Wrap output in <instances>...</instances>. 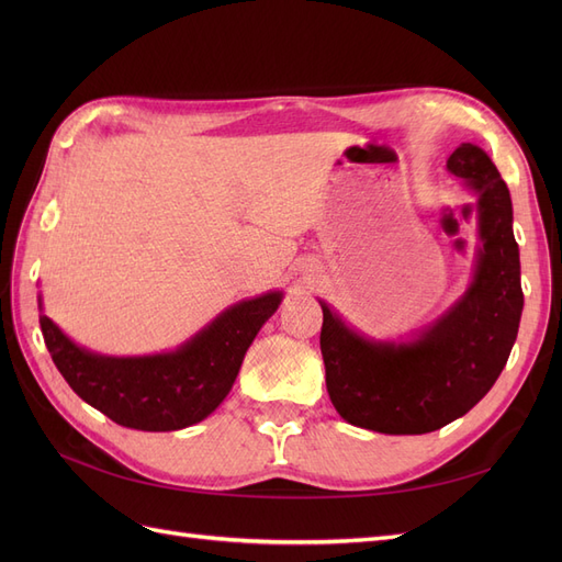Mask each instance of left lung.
Instances as JSON below:
<instances>
[{
  "mask_svg": "<svg viewBox=\"0 0 562 562\" xmlns=\"http://www.w3.org/2000/svg\"><path fill=\"white\" fill-rule=\"evenodd\" d=\"M481 203L479 271L448 316L415 345H375L351 333L326 304L321 353L335 411L380 434H429L467 415L504 370L522 312L512 196L481 147L462 143L448 159Z\"/></svg>",
  "mask_w": 562,
  "mask_h": 562,
  "instance_id": "1",
  "label": "left lung"
}]
</instances>
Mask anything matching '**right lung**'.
<instances>
[{
  "instance_id": "add662e5",
  "label": "right lung",
  "mask_w": 562,
  "mask_h": 562,
  "mask_svg": "<svg viewBox=\"0 0 562 562\" xmlns=\"http://www.w3.org/2000/svg\"><path fill=\"white\" fill-rule=\"evenodd\" d=\"M281 293L234 304L182 349L145 359H105L72 345L40 314L46 349L79 398L138 431H176L209 417L239 375L246 349L277 312Z\"/></svg>"
}]
</instances>
